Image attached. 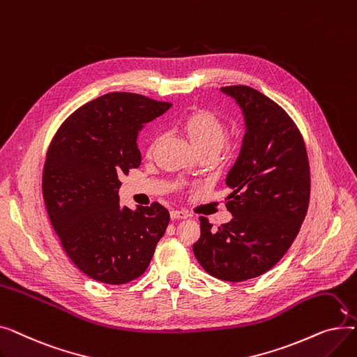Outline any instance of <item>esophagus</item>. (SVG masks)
<instances>
[{
	"mask_svg": "<svg viewBox=\"0 0 357 357\" xmlns=\"http://www.w3.org/2000/svg\"><path fill=\"white\" fill-rule=\"evenodd\" d=\"M188 217V214H186L185 211H182V210H172L171 211V218L172 220H183V218H186Z\"/></svg>",
	"mask_w": 357,
	"mask_h": 357,
	"instance_id": "obj_1",
	"label": "esophagus"
}]
</instances>
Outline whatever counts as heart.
<instances>
[{"mask_svg": "<svg viewBox=\"0 0 357 357\" xmlns=\"http://www.w3.org/2000/svg\"><path fill=\"white\" fill-rule=\"evenodd\" d=\"M181 127L190 137L197 150H218L226 140L227 127L217 114L210 109H194L181 119ZM156 140L150 146L153 149Z\"/></svg>", "mask_w": 357, "mask_h": 357, "instance_id": "heart-1", "label": "heart"}]
</instances>
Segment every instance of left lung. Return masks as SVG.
Here are the masks:
<instances>
[{
	"instance_id": "obj_1",
	"label": "left lung",
	"mask_w": 357,
	"mask_h": 357,
	"mask_svg": "<svg viewBox=\"0 0 357 357\" xmlns=\"http://www.w3.org/2000/svg\"><path fill=\"white\" fill-rule=\"evenodd\" d=\"M241 108L246 131L227 174L231 221L213 230L199 217L194 255L204 271L229 282L257 278L291 248L310 204V165L304 139L282 107L246 86H222Z\"/></svg>"
}]
</instances>
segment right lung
<instances>
[{"label":"right lung","mask_w":357,"mask_h":357,"mask_svg":"<svg viewBox=\"0 0 357 357\" xmlns=\"http://www.w3.org/2000/svg\"><path fill=\"white\" fill-rule=\"evenodd\" d=\"M171 102L109 92L70 114L53 137L43 167V198L69 259L86 276L121 285L139 278L171 220L159 202L120 207V176L142 163L143 124Z\"/></svg>","instance_id":"add662e5"}]
</instances>
